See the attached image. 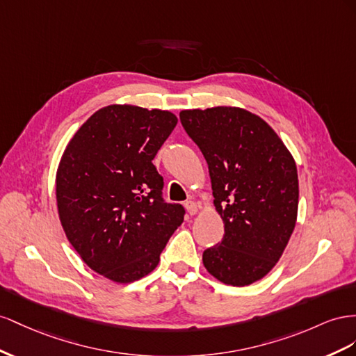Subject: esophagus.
I'll use <instances>...</instances> for the list:
<instances>
[{"label": "esophagus", "instance_id": "34e87169", "mask_svg": "<svg viewBox=\"0 0 356 356\" xmlns=\"http://www.w3.org/2000/svg\"><path fill=\"white\" fill-rule=\"evenodd\" d=\"M185 207H186L189 215H195V213H197L198 209H200V206L197 204V202L192 201V200H188V201L185 202Z\"/></svg>", "mask_w": 356, "mask_h": 356}]
</instances>
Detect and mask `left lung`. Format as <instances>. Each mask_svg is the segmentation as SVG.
<instances>
[{
	"instance_id": "8db88e82",
	"label": "left lung",
	"mask_w": 356,
	"mask_h": 356,
	"mask_svg": "<svg viewBox=\"0 0 356 356\" xmlns=\"http://www.w3.org/2000/svg\"><path fill=\"white\" fill-rule=\"evenodd\" d=\"M181 127L204 155L215 206L225 223L202 262L218 280L245 286L276 266L296 227V161L267 122L236 107L180 111Z\"/></svg>"
}]
</instances>
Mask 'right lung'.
<instances>
[{
	"instance_id": "1",
	"label": "right lung",
	"mask_w": 356,
	"mask_h": 356,
	"mask_svg": "<svg viewBox=\"0 0 356 356\" xmlns=\"http://www.w3.org/2000/svg\"><path fill=\"white\" fill-rule=\"evenodd\" d=\"M176 124L170 111L108 106L80 127L60 159V223L86 266L110 280L149 274L184 222V206L162 198L164 179L152 164Z\"/></svg>"
}]
</instances>
